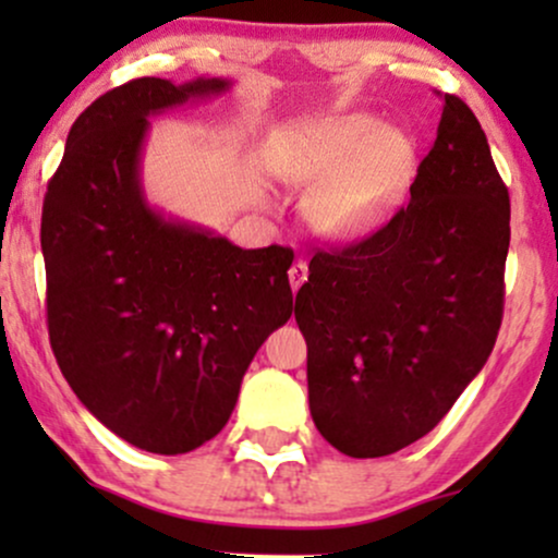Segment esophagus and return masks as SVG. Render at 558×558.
I'll return each mask as SVG.
<instances>
[{"label":"esophagus","mask_w":558,"mask_h":558,"mask_svg":"<svg viewBox=\"0 0 558 558\" xmlns=\"http://www.w3.org/2000/svg\"><path fill=\"white\" fill-rule=\"evenodd\" d=\"M306 275H310V267H306V262H304V259L293 262L291 270H288V278H291V288H293V291H299V288L304 286Z\"/></svg>","instance_id":"1"}]
</instances>
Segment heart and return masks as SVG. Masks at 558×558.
<instances>
[{
  "label": "heart",
  "instance_id": "heart-1",
  "mask_svg": "<svg viewBox=\"0 0 558 558\" xmlns=\"http://www.w3.org/2000/svg\"><path fill=\"white\" fill-rule=\"evenodd\" d=\"M288 183L310 191V217L330 239H360L399 209L414 178V144L373 114L299 128L283 159Z\"/></svg>",
  "mask_w": 558,
  "mask_h": 558
}]
</instances>
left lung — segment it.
I'll return each mask as SVG.
<instances>
[{
  "instance_id": "1",
  "label": "left lung",
  "mask_w": 558,
  "mask_h": 558,
  "mask_svg": "<svg viewBox=\"0 0 558 558\" xmlns=\"http://www.w3.org/2000/svg\"><path fill=\"white\" fill-rule=\"evenodd\" d=\"M409 194L373 235L317 252L296 293L312 420L354 459L388 457L430 433L501 328L509 191L459 96H444Z\"/></svg>"
}]
</instances>
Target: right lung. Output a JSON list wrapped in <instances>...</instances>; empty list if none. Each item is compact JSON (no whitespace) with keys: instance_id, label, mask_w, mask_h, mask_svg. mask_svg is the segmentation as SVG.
I'll return each instance as SVG.
<instances>
[{"instance_id":"add662e5","label":"right lung","mask_w":558,"mask_h":558,"mask_svg":"<svg viewBox=\"0 0 558 558\" xmlns=\"http://www.w3.org/2000/svg\"><path fill=\"white\" fill-rule=\"evenodd\" d=\"M228 88L136 78L99 96L70 128L44 196L57 364L101 425L165 457L226 427L254 354L293 312L291 248H241L165 217L141 185L151 114Z\"/></svg>"}]
</instances>
